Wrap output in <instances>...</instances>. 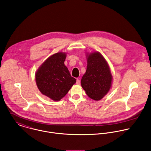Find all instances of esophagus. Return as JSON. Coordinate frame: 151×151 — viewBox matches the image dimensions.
Returning <instances> with one entry per match:
<instances>
[{"label": "esophagus", "mask_w": 151, "mask_h": 151, "mask_svg": "<svg viewBox=\"0 0 151 151\" xmlns=\"http://www.w3.org/2000/svg\"><path fill=\"white\" fill-rule=\"evenodd\" d=\"M80 83H81V81H80V80H79V79H76V84H78V85H79V84H80Z\"/></svg>", "instance_id": "esophagus-1"}]
</instances>
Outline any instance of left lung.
Here are the masks:
<instances>
[{
  "mask_svg": "<svg viewBox=\"0 0 151 151\" xmlns=\"http://www.w3.org/2000/svg\"><path fill=\"white\" fill-rule=\"evenodd\" d=\"M87 63L81 85L90 98L99 101L108 93L111 87L112 76L110 68L105 59L98 52L88 53Z\"/></svg>",
  "mask_w": 151,
  "mask_h": 151,
  "instance_id": "8db88e82",
  "label": "left lung"
}]
</instances>
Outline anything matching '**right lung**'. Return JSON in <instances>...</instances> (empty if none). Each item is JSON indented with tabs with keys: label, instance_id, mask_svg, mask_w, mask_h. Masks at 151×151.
<instances>
[{
	"label": "right lung",
	"instance_id": "right-lung-1",
	"mask_svg": "<svg viewBox=\"0 0 151 151\" xmlns=\"http://www.w3.org/2000/svg\"><path fill=\"white\" fill-rule=\"evenodd\" d=\"M66 54L58 52L49 57L35 74L37 86L44 95L55 101L63 98L76 82L64 62Z\"/></svg>",
	"mask_w": 151,
	"mask_h": 151
}]
</instances>
